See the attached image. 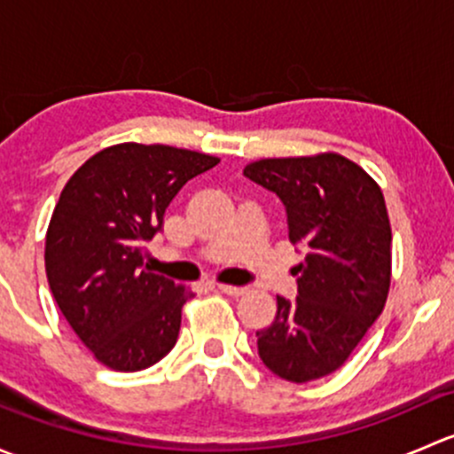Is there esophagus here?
I'll use <instances>...</instances> for the list:
<instances>
[{"label":"esophagus","mask_w":454,"mask_h":454,"mask_svg":"<svg viewBox=\"0 0 454 454\" xmlns=\"http://www.w3.org/2000/svg\"><path fill=\"white\" fill-rule=\"evenodd\" d=\"M217 290L223 292V294H228V296H244L246 292H248V287H237V286H226V283H219Z\"/></svg>","instance_id":"obj_1"}]
</instances>
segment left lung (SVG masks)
I'll list each match as a JSON object with an SVG mask.
<instances>
[{
  "instance_id": "obj_1",
  "label": "left lung",
  "mask_w": 454,
  "mask_h": 454,
  "mask_svg": "<svg viewBox=\"0 0 454 454\" xmlns=\"http://www.w3.org/2000/svg\"><path fill=\"white\" fill-rule=\"evenodd\" d=\"M244 176L272 191L287 239L305 248L299 296H277L256 332L259 358L287 382H312L347 363L382 314L391 287V223L378 182L340 153L263 158Z\"/></svg>"
}]
</instances>
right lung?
I'll return each mask as SVG.
<instances>
[{
	"mask_svg": "<svg viewBox=\"0 0 454 454\" xmlns=\"http://www.w3.org/2000/svg\"><path fill=\"white\" fill-rule=\"evenodd\" d=\"M219 158L122 142L91 155L63 186L45 235L59 309L105 367L134 373L176 347L193 292L145 265L177 191Z\"/></svg>",
	"mask_w": 454,
	"mask_h": 454,
	"instance_id": "1",
	"label": "right lung"
}]
</instances>
